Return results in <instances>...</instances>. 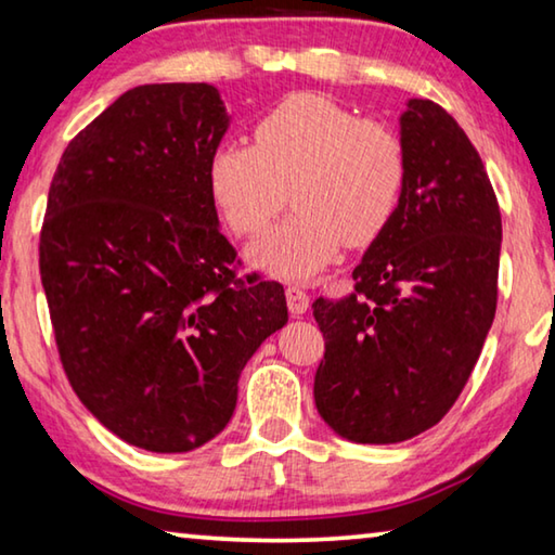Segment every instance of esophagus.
I'll return each instance as SVG.
<instances>
[{
	"mask_svg": "<svg viewBox=\"0 0 555 555\" xmlns=\"http://www.w3.org/2000/svg\"><path fill=\"white\" fill-rule=\"evenodd\" d=\"M286 304H288V311L294 315H301L306 313V309H309V294H306L301 286L292 284L286 288Z\"/></svg>",
	"mask_w": 555,
	"mask_h": 555,
	"instance_id": "esophagus-1",
	"label": "esophagus"
}]
</instances>
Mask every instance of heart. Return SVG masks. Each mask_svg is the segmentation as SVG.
<instances>
[{
  "label": "heart",
  "mask_w": 555,
  "mask_h": 555,
  "mask_svg": "<svg viewBox=\"0 0 555 555\" xmlns=\"http://www.w3.org/2000/svg\"><path fill=\"white\" fill-rule=\"evenodd\" d=\"M207 180L240 236L267 230L292 184L296 209L249 254L279 276L304 279L336 259L343 242L367 244L390 224L408 184V147L388 122L294 93L259 118L254 145H219Z\"/></svg>",
  "instance_id": "b5f03b06"
}]
</instances>
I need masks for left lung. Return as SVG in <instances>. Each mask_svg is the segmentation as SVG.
Returning a JSON list of instances; mask_svg holds the SVG:
<instances>
[{"label":"left lung","mask_w":555,"mask_h":555,"mask_svg":"<svg viewBox=\"0 0 555 555\" xmlns=\"http://www.w3.org/2000/svg\"><path fill=\"white\" fill-rule=\"evenodd\" d=\"M408 184L353 269V294L315 298L325 353L313 398L333 433L392 444L437 425L467 385L496 313L501 212L483 163L442 105L400 118Z\"/></svg>","instance_id":"1"}]
</instances>
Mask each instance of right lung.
Returning <instances> with one entry per match:
<instances>
[{
	"mask_svg": "<svg viewBox=\"0 0 555 555\" xmlns=\"http://www.w3.org/2000/svg\"><path fill=\"white\" fill-rule=\"evenodd\" d=\"M230 128L209 83H147L61 155L39 269L64 373L122 442L190 452L217 437L257 348L288 321L284 286L236 276L207 167Z\"/></svg>",
	"mask_w": 555,
	"mask_h": 555,
	"instance_id": "add662e5",
	"label": "right lung"
}]
</instances>
